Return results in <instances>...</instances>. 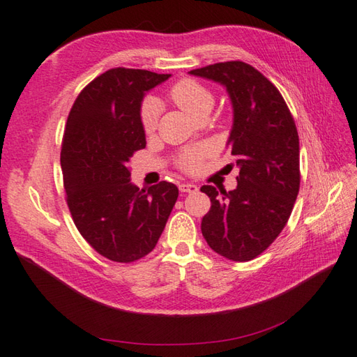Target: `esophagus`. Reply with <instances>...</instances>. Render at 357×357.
<instances>
[{
	"instance_id": "obj_1",
	"label": "esophagus",
	"mask_w": 357,
	"mask_h": 357,
	"mask_svg": "<svg viewBox=\"0 0 357 357\" xmlns=\"http://www.w3.org/2000/svg\"><path fill=\"white\" fill-rule=\"evenodd\" d=\"M179 190L183 193H195V192H198V187L195 184H190V183H181Z\"/></svg>"
}]
</instances>
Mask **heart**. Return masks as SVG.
Here are the masks:
<instances>
[{"label":"heart","instance_id":"heart-1","mask_svg":"<svg viewBox=\"0 0 357 357\" xmlns=\"http://www.w3.org/2000/svg\"><path fill=\"white\" fill-rule=\"evenodd\" d=\"M170 100L176 105L195 121L207 116L213 108L215 97L204 85L195 82L192 79H183L174 83L169 89ZM159 105L155 99H145L141 107V125L146 136H151L158 127ZM207 146H188L183 150L178 156V167L187 173H195L201 169L202 160L207 156Z\"/></svg>","mask_w":357,"mask_h":357}]
</instances>
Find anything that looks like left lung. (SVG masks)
<instances>
[{
	"label": "left lung",
	"mask_w": 357,
	"mask_h": 357,
	"mask_svg": "<svg viewBox=\"0 0 357 357\" xmlns=\"http://www.w3.org/2000/svg\"><path fill=\"white\" fill-rule=\"evenodd\" d=\"M190 74L226 86L234 108L227 145L240 167L235 190L201 187L212 202L201 221L202 236L229 260H254L280 235L297 199L296 122L280 91L248 63H215Z\"/></svg>",
	"instance_id": "obj_1"
}]
</instances>
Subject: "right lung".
Wrapping results in <instances>:
<instances>
[{"instance_id":"obj_1","label":"right lung","mask_w":357,"mask_h":357,"mask_svg":"<svg viewBox=\"0 0 357 357\" xmlns=\"http://www.w3.org/2000/svg\"><path fill=\"white\" fill-rule=\"evenodd\" d=\"M170 74L113 68L88 83L69 111L60 164L74 225L100 255L131 263L155 249L178 187L131 184L130 159L145 149L144 94Z\"/></svg>"}]
</instances>
